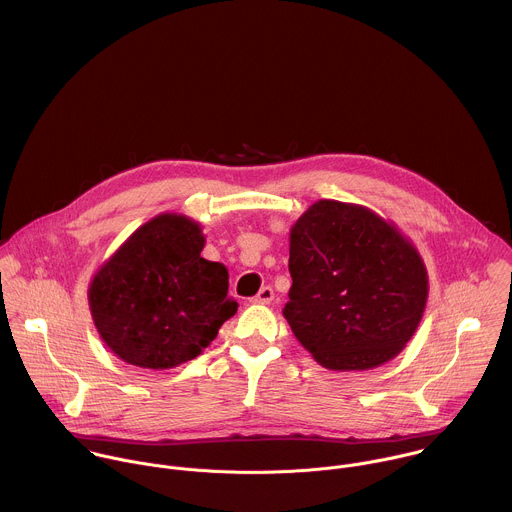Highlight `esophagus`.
<instances>
[{
	"mask_svg": "<svg viewBox=\"0 0 512 512\" xmlns=\"http://www.w3.org/2000/svg\"><path fill=\"white\" fill-rule=\"evenodd\" d=\"M272 299H274V290L270 288V286H266V288H262L256 297H252V303H256V305H268V303H272Z\"/></svg>",
	"mask_w": 512,
	"mask_h": 512,
	"instance_id": "obj_1",
	"label": "esophagus"
}]
</instances>
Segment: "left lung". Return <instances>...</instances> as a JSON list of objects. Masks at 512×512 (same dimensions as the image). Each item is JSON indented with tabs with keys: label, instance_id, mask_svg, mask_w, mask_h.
Returning a JSON list of instances; mask_svg holds the SVG:
<instances>
[{
	"label": "left lung",
	"instance_id": "obj_1",
	"mask_svg": "<svg viewBox=\"0 0 512 512\" xmlns=\"http://www.w3.org/2000/svg\"><path fill=\"white\" fill-rule=\"evenodd\" d=\"M290 301L295 339L331 370L392 361L416 333L428 270L416 246L363 205L317 201L290 232Z\"/></svg>",
	"mask_w": 512,
	"mask_h": 512
}]
</instances>
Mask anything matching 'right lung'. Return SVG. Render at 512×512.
<instances>
[{
    "label": "right lung",
    "mask_w": 512,
    "mask_h": 512,
    "mask_svg": "<svg viewBox=\"0 0 512 512\" xmlns=\"http://www.w3.org/2000/svg\"><path fill=\"white\" fill-rule=\"evenodd\" d=\"M197 220L161 213L142 224L98 268L88 307L100 339L124 363L165 370L187 363L215 341L238 303L228 270L201 256Z\"/></svg>",
    "instance_id": "add662e5"
}]
</instances>
